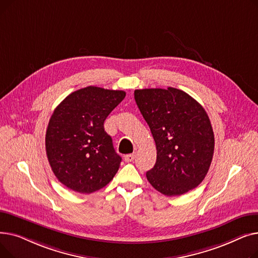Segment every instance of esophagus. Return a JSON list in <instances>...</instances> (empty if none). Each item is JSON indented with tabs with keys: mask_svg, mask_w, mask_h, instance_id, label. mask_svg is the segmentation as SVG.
Masks as SVG:
<instances>
[{
	"mask_svg": "<svg viewBox=\"0 0 258 258\" xmlns=\"http://www.w3.org/2000/svg\"><path fill=\"white\" fill-rule=\"evenodd\" d=\"M134 159H135V155L134 154H130V155L124 156V160L126 162H132V161H134Z\"/></svg>",
	"mask_w": 258,
	"mask_h": 258,
	"instance_id": "obj_1",
	"label": "esophagus"
}]
</instances>
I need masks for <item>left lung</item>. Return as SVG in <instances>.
Segmentation results:
<instances>
[{"instance_id":"obj_1","label":"left lung","mask_w":258,"mask_h":258,"mask_svg":"<svg viewBox=\"0 0 258 258\" xmlns=\"http://www.w3.org/2000/svg\"><path fill=\"white\" fill-rule=\"evenodd\" d=\"M135 100L157 148L146 178L159 192L181 196L199 186L209 170L214 135L206 111L179 89L135 90Z\"/></svg>"}]
</instances>
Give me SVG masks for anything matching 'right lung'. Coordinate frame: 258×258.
<instances>
[{"label":"right lung","mask_w":258,"mask_h":258,"mask_svg":"<svg viewBox=\"0 0 258 258\" xmlns=\"http://www.w3.org/2000/svg\"><path fill=\"white\" fill-rule=\"evenodd\" d=\"M124 97V91L90 86L71 93L54 110L46 153L53 173L66 187L92 194L113 180L122 159L103 123Z\"/></svg>","instance_id":"obj_1"}]
</instances>
